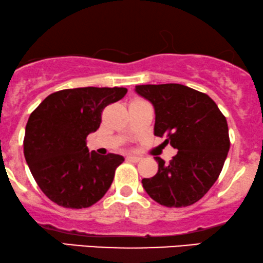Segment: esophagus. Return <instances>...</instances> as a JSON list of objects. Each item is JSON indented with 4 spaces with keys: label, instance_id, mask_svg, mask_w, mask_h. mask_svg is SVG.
I'll use <instances>...</instances> for the list:
<instances>
[{
    "label": "esophagus",
    "instance_id": "34e87169",
    "mask_svg": "<svg viewBox=\"0 0 263 263\" xmlns=\"http://www.w3.org/2000/svg\"><path fill=\"white\" fill-rule=\"evenodd\" d=\"M126 160H128V162H132V163H138L141 162V158L140 157H132V156H128L126 157Z\"/></svg>",
    "mask_w": 263,
    "mask_h": 263
}]
</instances>
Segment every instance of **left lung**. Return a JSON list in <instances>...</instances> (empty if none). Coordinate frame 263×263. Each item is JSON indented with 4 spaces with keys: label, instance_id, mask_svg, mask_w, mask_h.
<instances>
[{
    "label": "left lung",
    "instance_id": "left-lung-1",
    "mask_svg": "<svg viewBox=\"0 0 263 263\" xmlns=\"http://www.w3.org/2000/svg\"><path fill=\"white\" fill-rule=\"evenodd\" d=\"M156 111L154 135L178 149L169 163L156 157L158 173L143 179L151 198L165 207H187L207 194L230 148L226 116L207 94L182 84L136 85Z\"/></svg>",
    "mask_w": 263,
    "mask_h": 263
}]
</instances>
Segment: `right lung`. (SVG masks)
I'll list each match as a JSON object with an SVG mask.
<instances>
[{"mask_svg":"<svg viewBox=\"0 0 263 263\" xmlns=\"http://www.w3.org/2000/svg\"><path fill=\"white\" fill-rule=\"evenodd\" d=\"M126 88L84 87L50 94L30 114L23 141L31 175L49 200L65 208H88L106 194L123 157L88 151L101 112Z\"/></svg>","mask_w":263,"mask_h":263,"instance_id":"1","label":"right lung"}]
</instances>
